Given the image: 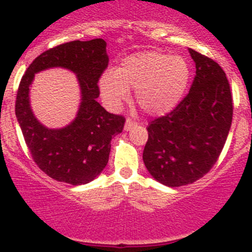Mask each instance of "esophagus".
<instances>
[{"label":"esophagus","instance_id":"1","mask_svg":"<svg viewBox=\"0 0 252 252\" xmlns=\"http://www.w3.org/2000/svg\"><path fill=\"white\" fill-rule=\"evenodd\" d=\"M134 126H137V123L132 119H126V123H125V129L126 131H129L131 128H133Z\"/></svg>","mask_w":252,"mask_h":252}]
</instances>
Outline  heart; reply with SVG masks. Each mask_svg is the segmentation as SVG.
Masks as SVG:
<instances>
[{
    "label": "heart",
    "mask_w": 252,
    "mask_h": 252,
    "mask_svg": "<svg viewBox=\"0 0 252 252\" xmlns=\"http://www.w3.org/2000/svg\"><path fill=\"white\" fill-rule=\"evenodd\" d=\"M190 79L188 63L180 56L157 51L131 54L100 77L102 97L108 107H120L134 90L137 105L149 115H161L177 105Z\"/></svg>",
    "instance_id": "heart-1"
}]
</instances>
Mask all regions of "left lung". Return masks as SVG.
<instances>
[{"instance_id":"8db88e82","label":"left lung","mask_w":252,"mask_h":252,"mask_svg":"<svg viewBox=\"0 0 252 252\" xmlns=\"http://www.w3.org/2000/svg\"><path fill=\"white\" fill-rule=\"evenodd\" d=\"M196 75L189 93L164 116L149 121L143 161L158 182L190 184L206 175L227 141L233 98L217 62L189 48Z\"/></svg>"}]
</instances>
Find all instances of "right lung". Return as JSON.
<instances>
[{
  "instance_id": "add662e5",
  "label": "right lung",
  "mask_w": 252,
  "mask_h": 252,
  "mask_svg": "<svg viewBox=\"0 0 252 252\" xmlns=\"http://www.w3.org/2000/svg\"><path fill=\"white\" fill-rule=\"evenodd\" d=\"M107 42L103 38L70 41L41 53L20 80L15 115L35 164L58 182L80 186L94 180L108 164L110 141L123 132L125 118L105 110L99 97L98 80L108 66ZM53 66L78 74L83 102L77 119L61 130H48L33 116L29 86L36 72Z\"/></svg>"
}]
</instances>
